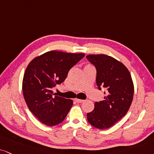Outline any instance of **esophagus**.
Listing matches in <instances>:
<instances>
[{"label":"esophagus","instance_id":"esophagus-1","mask_svg":"<svg viewBox=\"0 0 154 154\" xmlns=\"http://www.w3.org/2000/svg\"><path fill=\"white\" fill-rule=\"evenodd\" d=\"M74 100H75V101L76 102V103H83V102L84 101V100H82V99H79V98H75V99H74Z\"/></svg>","mask_w":154,"mask_h":154}]
</instances>
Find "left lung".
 Masks as SVG:
<instances>
[{
  "label": "left lung",
  "mask_w": 154,
  "mask_h": 154,
  "mask_svg": "<svg viewBox=\"0 0 154 154\" xmlns=\"http://www.w3.org/2000/svg\"><path fill=\"white\" fill-rule=\"evenodd\" d=\"M88 60L96 68V85L106 88L104 100L95 103L87 113L90 124L99 129L111 128L126 114L131 105L134 86L130 72L122 63L105 54H90Z\"/></svg>",
  "instance_id": "obj_1"
}]
</instances>
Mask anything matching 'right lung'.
Here are the masks:
<instances>
[{
    "label": "right lung",
    "mask_w": 154,
    "mask_h": 154,
    "mask_svg": "<svg viewBox=\"0 0 154 154\" xmlns=\"http://www.w3.org/2000/svg\"><path fill=\"white\" fill-rule=\"evenodd\" d=\"M84 56L51 51L34 58L28 65L23 94L28 109L43 124L56 126L65 119L73 100L54 96L51 88L63 82L69 70Z\"/></svg>",
    "instance_id": "obj_1"
}]
</instances>
